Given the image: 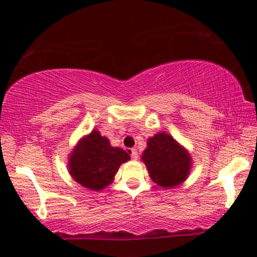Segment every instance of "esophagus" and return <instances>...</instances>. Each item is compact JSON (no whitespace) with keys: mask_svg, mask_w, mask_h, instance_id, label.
Listing matches in <instances>:
<instances>
[{"mask_svg":"<svg viewBox=\"0 0 257 257\" xmlns=\"http://www.w3.org/2000/svg\"><path fill=\"white\" fill-rule=\"evenodd\" d=\"M131 158L135 160L138 159V151H137V149H131Z\"/></svg>","mask_w":257,"mask_h":257,"instance_id":"1","label":"esophagus"}]
</instances>
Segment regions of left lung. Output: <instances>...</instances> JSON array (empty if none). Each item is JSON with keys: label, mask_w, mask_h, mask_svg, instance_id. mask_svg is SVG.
Wrapping results in <instances>:
<instances>
[{"label": "left lung", "mask_w": 257, "mask_h": 257, "mask_svg": "<svg viewBox=\"0 0 257 257\" xmlns=\"http://www.w3.org/2000/svg\"><path fill=\"white\" fill-rule=\"evenodd\" d=\"M142 159L151 179L165 188H173L182 184L187 179L192 165L187 150L165 132L149 138Z\"/></svg>", "instance_id": "obj_1"}]
</instances>
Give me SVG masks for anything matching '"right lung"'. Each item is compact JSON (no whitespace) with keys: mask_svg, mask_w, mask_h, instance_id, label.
Segmentation results:
<instances>
[{"mask_svg":"<svg viewBox=\"0 0 257 257\" xmlns=\"http://www.w3.org/2000/svg\"><path fill=\"white\" fill-rule=\"evenodd\" d=\"M130 160L128 153L111 146L106 137L93 130L78 142L69 157V173L83 187L101 191L112 184L119 166Z\"/></svg>","mask_w":257,"mask_h":257,"instance_id":"add662e5","label":"right lung"}]
</instances>
